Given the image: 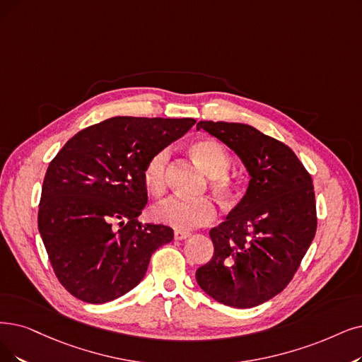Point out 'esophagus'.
<instances>
[{
    "label": "esophagus",
    "mask_w": 362,
    "mask_h": 362,
    "mask_svg": "<svg viewBox=\"0 0 362 362\" xmlns=\"http://www.w3.org/2000/svg\"><path fill=\"white\" fill-rule=\"evenodd\" d=\"M190 236L189 231H182V230H177L175 233H173V238H175V240H184Z\"/></svg>",
    "instance_id": "obj_1"
}]
</instances>
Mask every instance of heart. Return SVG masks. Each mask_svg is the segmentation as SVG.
I'll return each instance as SVG.
<instances>
[{
    "mask_svg": "<svg viewBox=\"0 0 362 362\" xmlns=\"http://www.w3.org/2000/svg\"><path fill=\"white\" fill-rule=\"evenodd\" d=\"M190 153L197 165L208 173L211 192L221 202L230 204L236 197V184L230 178V154L220 142L214 139H197L192 142ZM169 150L162 148L148 157L142 168V182L153 196H160L166 190V172ZM216 208L209 197L187 200L169 197L153 208V218L177 230H190L212 223Z\"/></svg>",
    "mask_w": 362,
    "mask_h": 362,
    "instance_id": "obj_1",
    "label": "heart"
}]
</instances>
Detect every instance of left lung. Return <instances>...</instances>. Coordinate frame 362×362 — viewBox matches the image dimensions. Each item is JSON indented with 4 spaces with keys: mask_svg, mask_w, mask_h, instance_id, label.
<instances>
[{
    "mask_svg": "<svg viewBox=\"0 0 362 362\" xmlns=\"http://www.w3.org/2000/svg\"><path fill=\"white\" fill-rule=\"evenodd\" d=\"M233 150L250 173L248 190L209 231L214 255L196 270L199 286L226 306L247 309L279 294L316 233L312 177L284 142L243 123L199 122Z\"/></svg>",
    "mask_w": 362,
    "mask_h": 362,
    "instance_id": "left-lung-1",
    "label": "left lung"
}]
</instances>
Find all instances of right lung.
<instances>
[{
	"label": "right lung",
	"mask_w": 362,
	"mask_h": 362,
	"mask_svg": "<svg viewBox=\"0 0 362 362\" xmlns=\"http://www.w3.org/2000/svg\"><path fill=\"white\" fill-rule=\"evenodd\" d=\"M194 123L112 117L56 154L42 181L38 230L69 294L92 305L124 296L146 276L153 252L173 239L170 227L138 221L148 200L142 168Z\"/></svg>",
	"instance_id": "right-lung-1"
}]
</instances>
